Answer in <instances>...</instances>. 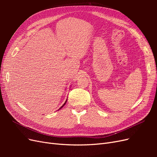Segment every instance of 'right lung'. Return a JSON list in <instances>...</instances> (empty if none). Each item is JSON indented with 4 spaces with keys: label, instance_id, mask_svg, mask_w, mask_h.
<instances>
[{
    "label": "right lung",
    "instance_id": "add662e5",
    "mask_svg": "<svg viewBox=\"0 0 157 157\" xmlns=\"http://www.w3.org/2000/svg\"><path fill=\"white\" fill-rule=\"evenodd\" d=\"M67 100H66V101H65V102L64 103V104H63V105L62 106H61V107H60V108L59 109H59H61V108H62V107H63V106H64V105H65V103H66V102H67Z\"/></svg>",
    "mask_w": 157,
    "mask_h": 157
}]
</instances>
